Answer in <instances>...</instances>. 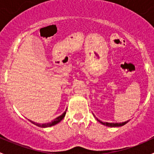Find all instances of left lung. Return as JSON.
<instances>
[{"label":"left lung","mask_w":154,"mask_h":154,"mask_svg":"<svg viewBox=\"0 0 154 154\" xmlns=\"http://www.w3.org/2000/svg\"><path fill=\"white\" fill-rule=\"evenodd\" d=\"M97 120L99 122H100V124H102V125H105V126H107V127H122V126H124L127 123V122H129V121H127V122H122V123H108V122H101V121L98 120V119H97Z\"/></svg>","instance_id":"obj_1"}]
</instances>
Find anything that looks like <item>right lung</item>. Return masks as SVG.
<instances>
[{"label":"right lung","instance_id":"add662e5","mask_svg":"<svg viewBox=\"0 0 154 154\" xmlns=\"http://www.w3.org/2000/svg\"><path fill=\"white\" fill-rule=\"evenodd\" d=\"M66 110H67V109H66ZM66 110L63 113V114L61 115V116H59V117L56 118V119H54V121H52V122H49V123L38 124V123H35V122H32V121H31V120H29V121L31 122V123H32V124H33V125L38 126V127H51V126H54V125H57V124H58L59 122H61V121L63 120V119H64L65 116H66Z\"/></svg>","mask_w":154,"mask_h":154}]
</instances>
